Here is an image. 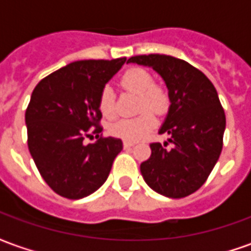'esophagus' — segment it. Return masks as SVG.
<instances>
[{
	"label": "esophagus",
	"instance_id": "1",
	"mask_svg": "<svg viewBox=\"0 0 251 251\" xmlns=\"http://www.w3.org/2000/svg\"><path fill=\"white\" fill-rule=\"evenodd\" d=\"M134 145V142H131V141H124V147L125 148H131Z\"/></svg>",
	"mask_w": 251,
	"mask_h": 251
}]
</instances>
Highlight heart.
<instances>
[{
	"mask_svg": "<svg viewBox=\"0 0 251 251\" xmlns=\"http://www.w3.org/2000/svg\"><path fill=\"white\" fill-rule=\"evenodd\" d=\"M121 87L138 95L137 111L144 113L134 118H124L113 122L109 126V131L114 137L122 138L125 141H138L148 136L156 126V118L151 112L164 114L169 107V93L165 86L153 83V75L145 68L133 67L120 79ZM98 110L104 118H113L115 115L114 94L109 86H104L98 95Z\"/></svg>",
	"mask_w": 251,
	"mask_h": 251,
	"instance_id": "heart-1",
	"label": "heart"
}]
</instances>
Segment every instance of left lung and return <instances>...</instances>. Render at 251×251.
Here are the masks:
<instances>
[{"mask_svg":"<svg viewBox=\"0 0 251 251\" xmlns=\"http://www.w3.org/2000/svg\"><path fill=\"white\" fill-rule=\"evenodd\" d=\"M127 63L152 67L168 87V114L160 129L172 148L151 144L152 154L141 163L147 184L172 199L185 198L204 184L223 147L226 115L214 84L189 63L168 55H138Z\"/></svg>","mask_w":251,"mask_h":251,"instance_id":"8db88e82","label":"left lung"}]
</instances>
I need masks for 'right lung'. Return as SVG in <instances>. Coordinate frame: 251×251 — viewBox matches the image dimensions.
<instances>
[{"mask_svg":"<svg viewBox=\"0 0 251 251\" xmlns=\"http://www.w3.org/2000/svg\"><path fill=\"white\" fill-rule=\"evenodd\" d=\"M126 57L79 60L41 79L25 111L28 148L41 177L57 195L82 199L103 184L122 141L98 137L84 144L88 131L100 133L99 91L120 71Z\"/></svg>","mask_w":251,"mask_h":251,"instance_id":"1","label":"right lung"}]
</instances>
